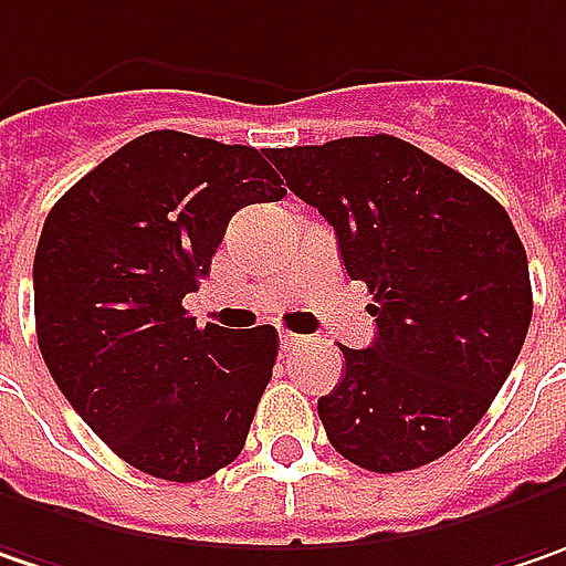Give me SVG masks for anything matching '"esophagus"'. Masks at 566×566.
Instances as JSON below:
<instances>
[{"instance_id": "34e87169", "label": "esophagus", "mask_w": 566, "mask_h": 566, "mask_svg": "<svg viewBox=\"0 0 566 566\" xmlns=\"http://www.w3.org/2000/svg\"><path fill=\"white\" fill-rule=\"evenodd\" d=\"M279 342H282V352L287 355V352H294L304 338H301V335H294V332H282V335H279Z\"/></svg>"}]
</instances>
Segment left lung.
Segmentation results:
<instances>
[{
  "label": "left lung",
  "mask_w": 566,
  "mask_h": 566,
  "mask_svg": "<svg viewBox=\"0 0 566 566\" xmlns=\"http://www.w3.org/2000/svg\"><path fill=\"white\" fill-rule=\"evenodd\" d=\"M265 158L335 228L348 275L374 294L377 338L342 345L345 377L316 406L329 443L370 472L450 453L501 392L532 319L526 250L504 206L396 136Z\"/></svg>",
  "instance_id": "obj_1"
}]
</instances>
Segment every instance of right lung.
<instances>
[{"mask_svg":"<svg viewBox=\"0 0 566 566\" xmlns=\"http://www.w3.org/2000/svg\"><path fill=\"white\" fill-rule=\"evenodd\" d=\"M265 151L158 129L50 209L34 256L38 345L113 453L164 481L231 465L279 355L275 326H196L184 307L234 211L284 199Z\"/></svg>","mask_w":566,"mask_h":566,"instance_id":"obj_1","label":"right lung"}]
</instances>
